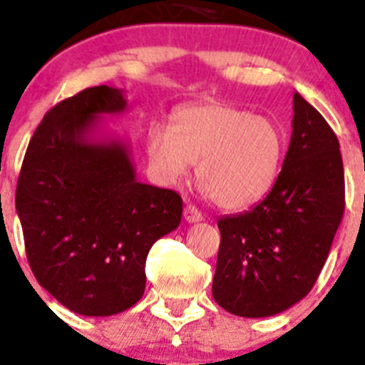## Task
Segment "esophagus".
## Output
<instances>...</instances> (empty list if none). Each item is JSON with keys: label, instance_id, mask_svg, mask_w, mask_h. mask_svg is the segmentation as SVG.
<instances>
[{"label": "esophagus", "instance_id": "1", "mask_svg": "<svg viewBox=\"0 0 365 365\" xmlns=\"http://www.w3.org/2000/svg\"><path fill=\"white\" fill-rule=\"evenodd\" d=\"M183 215H185V221L189 222H197L203 219V214H201V210H197L194 205H187L185 208H183Z\"/></svg>", "mask_w": 365, "mask_h": 365}]
</instances>
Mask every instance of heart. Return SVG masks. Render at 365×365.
Segmentation results:
<instances>
[{"label": "heart", "instance_id": "obj_1", "mask_svg": "<svg viewBox=\"0 0 365 365\" xmlns=\"http://www.w3.org/2000/svg\"><path fill=\"white\" fill-rule=\"evenodd\" d=\"M284 150L277 123L232 103L182 108L173 128L155 125L148 133L150 162L164 182L185 178L190 164H197L201 190L228 210L247 207L271 189Z\"/></svg>", "mask_w": 365, "mask_h": 365}]
</instances>
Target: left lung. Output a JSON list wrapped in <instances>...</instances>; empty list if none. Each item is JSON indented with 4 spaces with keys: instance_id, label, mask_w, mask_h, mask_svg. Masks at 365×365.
Wrapping results in <instances>:
<instances>
[{
    "instance_id": "left-lung-1",
    "label": "left lung",
    "mask_w": 365,
    "mask_h": 365,
    "mask_svg": "<svg viewBox=\"0 0 365 365\" xmlns=\"http://www.w3.org/2000/svg\"><path fill=\"white\" fill-rule=\"evenodd\" d=\"M292 101L291 146L272 189L251 210L217 221L212 296L240 317L274 316L305 298L344 214L337 135L298 93Z\"/></svg>"
}]
</instances>
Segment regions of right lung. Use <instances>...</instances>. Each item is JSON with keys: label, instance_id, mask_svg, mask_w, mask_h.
I'll use <instances>...</instances> for the list:
<instances>
[{"label": "right lung", "instance_id": "add662e5", "mask_svg": "<svg viewBox=\"0 0 365 365\" xmlns=\"http://www.w3.org/2000/svg\"><path fill=\"white\" fill-rule=\"evenodd\" d=\"M125 105L107 85L56 103L34 132L17 178L16 208L31 272L81 316H112L135 305L151 246L182 221V196L137 182L123 144L85 140L98 114Z\"/></svg>", "mask_w": 365, "mask_h": 365}]
</instances>
